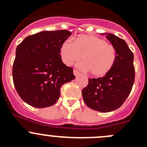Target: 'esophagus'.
Instances as JSON below:
<instances>
[{"label":"esophagus","instance_id":"esophagus-1","mask_svg":"<svg viewBox=\"0 0 147 147\" xmlns=\"http://www.w3.org/2000/svg\"><path fill=\"white\" fill-rule=\"evenodd\" d=\"M73 73H74V75H75V77H77V76H78V75H80V72L79 71L76 70V69H74Z\"/></svg>","mask_w":147,"mask_h":147}]
</instances>
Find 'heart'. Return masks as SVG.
I'll return each mask as SVG.
<instances>
[{"label": "heart", "instance_id": "1", "mask_svg": "<svg viewBox=\"0 0 147 147\" xmlns=\"http://www.w3.org/2000/svg\"><path fill=\"white\" fill-rule=\"evenodd\" d=\"M63 63L71 65L82 59L83 69L94 77L106 75L113 67L117 58L116 49L105 40L92 35H82L75 42L67 40L60 47Z\"/></svg>", "mask_w": 147, "mask_h": 147}]
</instances>
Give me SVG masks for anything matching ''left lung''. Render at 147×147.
I'll use <instances>...</instances> for the list:
<instances>
[{
    "label": "left lung",
    "instance_id": "1",
    "mask_svg": "<svg viewBox=\"0 0 147 147\" xmlns=\"http://www.w3.org/2000/svg\"><path fill=\"white\" fill-rule=\"evenodd\" d=\"M115 47L117 58L113 67L103 78L89 79L82 94L87 107L109 112L122 105L131 92L134 82V55L127 42L112 33H102Z\"/></svg>",
    "mask_w": 147,
    "mask_h": 147
}]
</instances>
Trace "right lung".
<instances>
[{
	"label": "right lung",
	"instance_id": "1",
	"mask_svg": "<svg viewBox=\"0 0 147 147\" xmlns=\"http://www.w3.org/2000/svg\"><path fill=\"white\" fill-rule=\"evenodd\" d=\"M72 35L65 30L42 31L25 38L18 45L13 79L19 96L37 108L54 105L65 83L75 78L73 69L63 63L62 44Z\"/></svg>",
	"mask_w": 147,
	"mask_h": 147
}]
</instances>
